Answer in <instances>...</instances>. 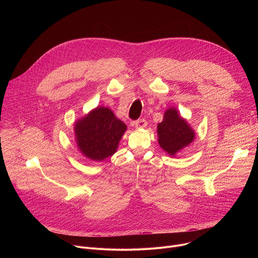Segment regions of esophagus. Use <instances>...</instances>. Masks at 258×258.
I'll return each mask as SVG.
<instances>
[{"label":"esophagus","mask_w":258,"mask_h":258,"mask_svg":"<svg viewBox=\"0 0 258 258\" xmlns=\"http://www.w3.org/2000/svg\"><path fill=\"white\" fill-rule=\"evenodd\" d=\"M147 125V121L145 118H141V119H138L135 121V126L137 128H143Z\"/></svg>","instance_id":"esophagus-1"}]
</instances>
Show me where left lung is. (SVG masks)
Returning <instances> with one entry per match:
<instances>
[{
  "label": "left lung",
  "instance_id": "obj_1",
  "mask_svg": "<svg viewBox=\"0 0 258 258\" xmlns=\"http://www.w3.org/2000/svg\"><path fill=\"white\" fill-rule=\"evenodd\" d=\"M158 143L161 148L170 155L190 145L195 137V133L187 121L182 119L177 110L168 109L164 113L163 120L157 125Z\"/></svg>",
  "mask_w": 258,
  "mask_h": 258
}]
</instances>
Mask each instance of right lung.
Here are the masks:
<instances>
[{
  "label": "right lung",
  "instance_id": "obj_1",
  "mask_svg": "<svg viewBox=\"0 0 258 258\" xmlns=\"http://www.w3.org/2000/svg\"><path fill=\"white\" fill-rule=\"evenodd\" d=\"M126 125L111 110L97 107L76 123L79 149L88 158L100 161L116 152Z\"/></svg>",
  "mask_w": 258,
  "mask_h": 258
}]
</instances>
